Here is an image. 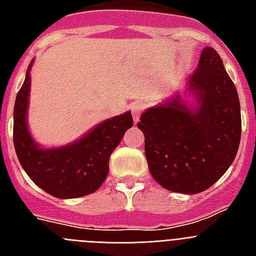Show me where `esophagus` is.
I'll use <instances>...</instances> for the list:
<instances>
[{
	"label": "esophagus",
	"instance_id": "esophagus-1",
	"mask_svg": "<svg viewBox=\"0 0 256 256\" xmlns=\"http://www.w3.org/2000/svg\"><path fill=\"white\" fill-rule=\"evenodd\" d=\"M144 104L142 102H136L132 106V120L134 122H138L140 120V114L144 112Z\"/></svg>",
	"mask_w": 256,
	"mask_h": 256
}]
</instances>
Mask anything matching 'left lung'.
I'll list each match as a JSON object with an SVG mask.
<instances>
[{
    "instance_id": "obj_1",
    "label": "left lung",
    "mask_w": 256,
    "mask_h": 256,
    "mask_svg": "<svg viewBox=\"0 0 256 256\" xmlns=\"http://www.w3.org/2000/svg\"><path fill=\"white\" fill-rule=\"evenodd\" d=\"M188 88L199 104L194 112L176 96L148 108L136 126L152 178L170 191L198 194L234 162L242 120L236 88L212 48L203 49Z\"/></svg>"
}]
</instances>
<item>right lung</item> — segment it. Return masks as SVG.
<instances>
[{
    "mask_svg": "<svg viewBox=\"0 0 256 256\" xmlns=\"http://www.w3.org/2000/svg\"><path fill=\"white\" fill-rule=\"evenodd\" d=\"M29 88L28 70L13 112L14 148L22 168L38 187L56 198H78L98 190L108 176L112 152L132 126V114L128 112L104 120L70 146L45 150L34 144L26 124Z\"/></svg>",
    "mask_w": 256,
    "mask_h": 256,
    "instance_id": "1",
    "label": "right lung"
}]
</instances>
